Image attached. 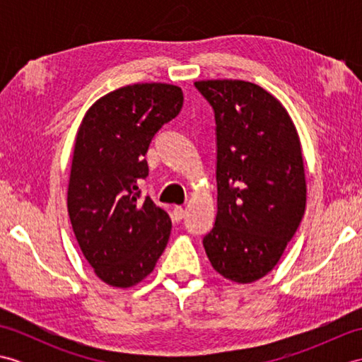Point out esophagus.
<instances>
[{
  "mask_svg": "<svg viewBox=\"0 0 362 362\" xmlns=\"http://www.w3.org/2000/svg\"><path fill=\"white\" fill-rule=\"evenodd\" d=\"M183 216H185V210H183V206H179L177 205L174 211H173V218L175 222H180L183 219Z\"/></svg>",
  "mask_w": 362,
  "mask_h": 362,
  "instance_id": "esophagus-1",
  "label": "esophagus"
}]
</instances>
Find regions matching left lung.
Instances as JSON below:
<instances>
[{"instance_id": "8db88e82", "label": "left lung", "mask_w": 362, "mask_h": 362, "mask_svg": "<svg viewBox=\"0 0 362 362\" xmlns=\"http://www.w3.org/2000/svg\"><path fill=\"white\" fill-rule=\"evenodd\" d=\"M194 87L216 121L218 213L204 247L222 276L252 283L279 263L303 218L297 130L279 99L255 83L224 79Z\"/></svg>"}]
</instances>
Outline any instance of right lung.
Instances as JSON below:
<instances>
[{"instance_id":"1","label":"right lung","mask_w":362,"mask_h":362,"mask_svg":"<svg viewBox=\"0 0 362 362\" xmlns=\"http://www.w3.org/2000/svg\"><path fill=\"white\" fill-rule=\"evenodd\" d=\"M182 105L179 87L134 83L96 101L78 130L68 214L83 257L112 286L146 279L168 244L171 218L138 185L152 138Z\"/></svg>"}]
</instances>
